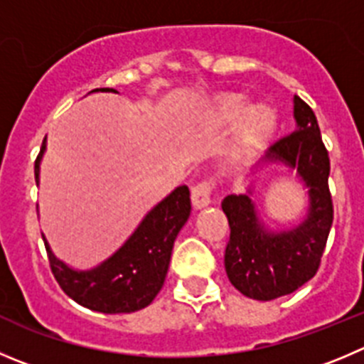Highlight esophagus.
<instances>
[{"label":"esophagus","mask_w":364,"mask_h":364,"mask_svg":"<svg viewBox=\"0 0 364 364\" xmlns=\"http://www.w3.org/2000/svg\"><path fill=\"white\" fill-rule=\"evenodd\" d=\"M212 203V186L210 183H199L192 188V205L193 208H206Z\"/></svg>","instance_id":"1"}]
</instances>
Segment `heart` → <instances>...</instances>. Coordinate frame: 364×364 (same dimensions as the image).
I'll return each mask as SVG.
<instances>
[{"label": "heart", "instance_id": "obj_1", "mask_svg": "<svg viewBox=\"0 0 364 364\" xmlns=\"http://www.w3.org/2000/svg\"><path fill=\"white\" fill-rule=\"evenodd\" d=\"M246 107L242 97H226L219 102L217 113L223 125H233L239 122V134H237L235 159L244 163L259 156L262 149L269 144L277 127V113L266 104H255Z\"/></svg>", "mask_w": 364, "mask_h": 364}]
</instances>
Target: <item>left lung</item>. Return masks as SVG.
I'll list each match as a JSON object with an SVG mask.
<instances>
[{
  "mask_svg": "<svg viewBox=\"0 0 364 364\" xmlns=\"http://www.w3.org/2000/svg\"><path fill=\"white\" fill-rule=\"evenodd\" d=\"M294 131L269 149L262 163L246 176V192L226 196L230 242L224 267L230 282L247 298L269 301L291 294L311 280L320 266L332 226L328 154L312 109L293 97ZM271 166L296 171L308 188L304 217L291 229H269L254 205V185Z\"/></svg>",
  "mask_w": 364,
  "mask_h": 364,
  "instance_id": "1",
  "label": "left lung"
}]
</instances>
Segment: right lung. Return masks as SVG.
Instances as JSON below:
<instances>
[{"label": "right lung", "instance_id": "add662e5", "mask_svg": "<svg viewBox=\"0 0 364 364\" xmlns=\"http://www.w3.org/2000/svg\"><path fill=\"white\" fill-rule=\"evenodd\" d=\"M118 93L113 87L93 90V93ZM46 152V138L36 161V183L41 179V161ZM190 190L183 185L172 190L152 206L124 244L90 269H77L53 253L43 235L50 266L64 293L91 311L104 314H124L147 307L161 291L174 240L188 220Z\"/></svg>", "mask_w": 364, "mask_h": 364}]
</instances>
